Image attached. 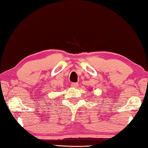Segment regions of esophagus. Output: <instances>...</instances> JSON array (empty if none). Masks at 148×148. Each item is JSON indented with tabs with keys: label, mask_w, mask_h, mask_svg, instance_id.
I'll return each mask as SVG.
<instances>
[{
	"label": "esophagus",
	"mask_w": 148,
	"mask_h": 148,
	"mask_svg": "<svg viewBox=\"0 0 148 148\" xmlns=\"http://www.w3.org/2000/svg\"><path fill=\"white\" fill-rule=\"evenodd\" d=\"M71 86L73 88H77L78 86H79V83H78V82H72L71 84Z\"/></svg>",
	"instance_id": "1"
}]
</instances>
